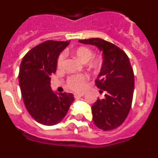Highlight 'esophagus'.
Returning <instances> with one entry per match:
<instances>
[{
    "label": "esophagus",
    "instance_id": "34e87169",
    "mask_svg": "<svg viewBox=\"0 0 158 158\" xmlns=\"http://www.w3.org/2000/svg\"><path fill=\"white\" fill-rule=\"evenodd\" d=\"M85 96L84 93H81V94H79V93H76V94H74V97L76 99H79L81 98V96Z\"/></svg>",
    "mask_w": 158,
    "mask_h": 158
}]
</instances>
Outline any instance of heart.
<instances>
[{
    "mask_svg": "<svg viewBox=\"0 0 158 158\" xmlns=\"http://www.w3.org/2000/svg\"><path fill=\"white\" fill-rule=\"evenodd\" d=\"M73 54L76 58L83 62H87L89 66L93 68L98 67L100 64V59L97 57L93 56V51L91 49L86 47H80L73 51ZM65 62V54H60L58 58V66L62 67ZM89 76L87 74L72 75L67 80V85L73 91L81 92L85 89L86 84L89 81Z\"/></svg>",
    "mask_w": 158,
    "mask_h": 158,
    "instance_id": "1",
    "label": "heart"
}]
</instances>
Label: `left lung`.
Masks as SVG:
<instances>
[{"label":"left lung","mask_w":158,"mask_h":158,"mask_svg":"<svg viewBox=\"0 0 158 158\" xmlns=\"http://www.w3.org/2000/svg\"><path fill=\"white\" fill-rule=\"evenodd\" d=\"M83 44L96 46L102 51L103 64L96 85L104 92L92 106L95 125L103 131L118 127L127 117L133 100L135 77L127 54L113 43L100 38L79 40Z\"/></svg>","instance_id":"8db88e82"}]
</instances>
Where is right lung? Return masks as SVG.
I'll return each instance as SVG.
<instances>
[{
	"label": "right lung",
	"instance_id": "obj_1",
	"mask_svg": "<svg viewBox=\"0 0 158 158\" xmlns=\"http://www.w3.org/2000/svg\"><path fill=\"white\" fill-rule=\"evenodd\" d=\"M69 44V41L43 42L25 54L19 66V83L25 107L38 123L46 126L61 122L74 100L72 93L57 94L51 87L58 56Z\"/></svg>",
	"mask_w": 158,
	"mask_h": 158
}]
</instances>
